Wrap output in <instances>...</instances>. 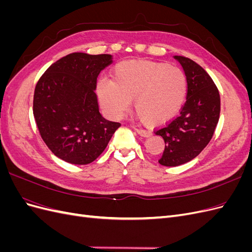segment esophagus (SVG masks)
Listing matches in <instances>:
<instances>
[{
    "label": "esophagus",
    "mask_w": 252,
    "mask_h": 252,
    "mask_svg": "<svg viewBox=\"0 0 252 252\" xmlns=\"http://www.w3.org/2000/svg\"><path fill=\"white\" fill-rule=\"evenodd\" d=\"M136 132H138V134H140L141 136H144V138H147V136L150 135V132L145 130V129H142V128H138L136 129Z\"/></svg>",
    "instance_id": "34e87169"
}]
</instances>
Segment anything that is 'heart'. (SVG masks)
Here are the masks:
<instances>
[{
	"instance_id": "heart-1",
	"label": "heart",
	"mask_w": 252,
	"mask_h": 252,
	"mask_svg": "<svg viewBox=\"0 0 252 252\" xmlns=\"http://www.w3.org/2000/svg\"><path fill=\"white\" fill-rule=\"evenodd\" d=\"M102 107L122 117L133 100V109L148 125H163L181 110L187 94V79L182 69L150 61H125L114 68L112 82L96 83Z\"/></svg>"
}]
</instances>
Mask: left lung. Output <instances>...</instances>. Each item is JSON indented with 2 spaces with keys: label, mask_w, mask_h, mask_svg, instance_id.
<instances>
[{
  "label": "left lung",
  "mask_w": 252,
  "mask_h": 252,
  "mask_svg": "<svg viewBox=\"0 0 252 252\" xmlns=\"http://www.w3.org/2000/svg\"><path fill=\"white\" fill-rule=\"evenodd\" d=\"M187 79V97L180 114L155 131L165 142L158 163L174 167L199 156L210 142L220 119L219 89L203 68L185 57L175 56Z\"/></svg>",
  "instance_id": "1"
}]
</instances>
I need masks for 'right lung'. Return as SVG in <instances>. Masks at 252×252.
<instances>
[{
    "mask_svg": "<svg viewBox=\"0 0 252 252\" xmlns=\"http://www.w3.org/2000/svg\"><path fill=\"white\" fill-rule=\"evenodd\" d=\"M110 55L73 52L49 66L37 81L33 116L41 138L63 161L74 165L94 162L121 126L105 120L94 93Z\"/></svg>",
    "mask_w": 252,
    "mask_h": 252,
    "instance_id": "obj_1",
    "label": "right lung"
}]
</instances>
